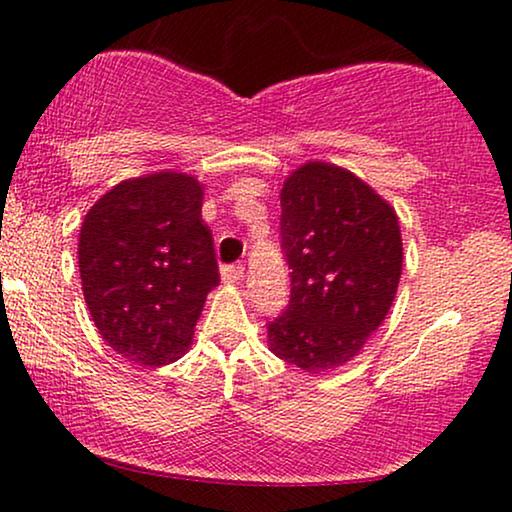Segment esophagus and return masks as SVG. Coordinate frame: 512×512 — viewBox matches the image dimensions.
I'll return each mask as SVG.
<instances>
[{
    "label": "esophagus",
    "mask_w": 512,
    "mask_h": 512,
    "mask_svg": "<svg viewBox=\"0 0 512 512\" xmlns=\"http://www.w3.org/2000/svg\"><path fill=\"white\" fill-rule=\"evenodd\" d=\"M244 277V265L235 263V265H223L221 268V279L226 284H237Z\"/></svg>",
    "instance_id": "1"
}]
</instances>
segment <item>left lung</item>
<instances>
[{
    "label": "left lung",
    "mask_w": 512,
    "mask_h": 512,
    "mask_svg": "<svg viewBox=\"0 0 512 512\" xmlns=\"http://www.w3.org/2000/svg\"><path fill=\"white\" fill-rule=\"evenodd\" d=\"M279 200L291 298L268 324L270 352L307 373L338 368L361 352L396 298L398 216L366 181L319 160L291 172Z\"/></svg>",
    "instance_id": "left-lung-1"
}]
</instances>
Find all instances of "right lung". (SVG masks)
<instances>
[{"instance_id": "add662e5", "label": "right lung", "mask_w": 512, "mask_h": 512, "mask_svg": "<svg viewBox=\"0 0 512 512\" xmlns=\"http://www.w3.org/2000/svg\"><path fill=\"white\" fill-rule=\"evenodd\" d=\"M79 272L90 317L114 352L139 366L181 359L219 284L200 181L156 172L104 193L83 219Z\"/></svg>"}]
</instances>
